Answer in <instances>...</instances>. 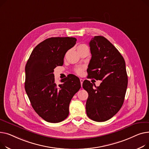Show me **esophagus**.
Listing matches in <instances>:
<instances>
[{
  "instance_id": "34e87169",
  "label": "esophagus",
  "mask_w": 149,
  "mask_h": 149,
  "mask_svg": "<svg viewBox=\"0 0 149 149\" xmlns=\"http://www.w3.org/2000/svg\"><path fill=\"white\" fill-rule=\"evenodd\" d=\"M80 82H81V86H82V84H83V82H84V79H80Z\"/></svg>"
}]
</instances>
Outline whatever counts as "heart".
Segmentation results:
<instances>
[{
	"label": "heart",
	"mask_w": 149,
	"mask_h": 149,
	"mask_svg": "<svg viewBox=\"0 0 149 149\" xmlns=\"http://www.w3.org/2000/svg\"><path fill=\"white\" fill-rule=\"evenodd\" d=\"M84 46H86V45H84V44H81V45L78 46V47H84ZM75 72H76V73L77 74L81 75V74H82L83 69H82V68H77V69L76 70Z\"/></svg>",
	"instance_id": "1"
}]
</instances>
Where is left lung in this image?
Returning a JSON list of instances; mask_svg holds the SVG:
<instances>
[{
    "mask_svg": "<svg viewBox=\"0 0 149 149\" xmlns=\"http://www.w3.org/2000/svg\"><path fill=\"white\" fill-rule=\"evenodd\" d=\"M91 59L88 76L102 81L93 88L89 81L82 86L88 93L86 103L88 117L95 121H105L115 116L123 105L128 79L125 61L118 50L106 38L95 36L90 41Z\"/></svg>",
    "mask_w": 149,
    "mask_h": 149,
    "instance_id": "1",
    "label": "left lung"
}]
</instances>
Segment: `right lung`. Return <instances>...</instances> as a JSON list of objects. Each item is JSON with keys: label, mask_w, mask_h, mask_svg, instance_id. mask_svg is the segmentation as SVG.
<instances>
[{"label": "right lung", "mask_w": 149, "mask_h": 149, "mask_svg": "<svg viewBox=\"0 0 149 149\" xmlns=\"http://www.w3.org/2000/svg\"><path fill=\"white\" fill-rule=\"evenodd\" d=\"M73 37H52L32 50L25 67L24 88L38 115L49 123H59L69 113V104L81 88L77 76L71 74L55 82L54 68L63 65L66 52L76 44Z\"/></svg>", "instance_id": "obj_1"}]
</instances>
